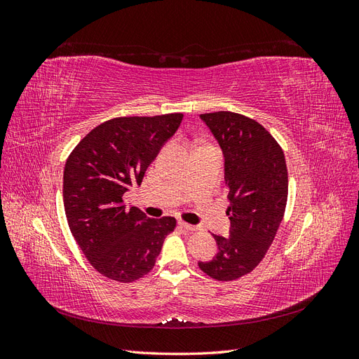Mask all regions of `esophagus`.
<instances>
[{
	"label": "esophagus",
	"mask_w": 359,
	"mask_h": 359,
	"mask_svg": "<svg viewBox=\"0 0 359 359\" xmlns=\"http://www.w3.org/2000/svg\"><path fill=\"white\" fill-rule=\"evenodd\" d=\"M178 224H180V227L181 229H184V231H187V232H191V231H196L198 227L196 226H193V224H189V223H186V222H178Z\"/></svg>",
	"instance_id": "34e87169"
}]
</instances>
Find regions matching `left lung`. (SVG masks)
<instances>
[{"label":"left lung","mask_w":359,"mask_h":359,"mask_svg":"<svg viewBox=\"0 0 359 359\" xmlns=\"http://www.w3.org/2000/svg\"><path fill=\"white\" fill-rule=\"evenodd\" d=\"M201 118L224 156L231 235H214L219 253L199 268L211 278L231 281L252 273L274 241L287 202L286 160L277 140L252 118L229 111Z\"/></svg>","instance_id":"obj_1"}]
</instances>
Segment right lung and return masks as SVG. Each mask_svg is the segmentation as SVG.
<instances>
[{"label": "right lung", "mask_w": 359, "mask_h": 359, "mask_svg": "<svg viewBox=\"0 0 359 359\" xmlns=\"http://www.w3.org/2000/svg\"><path fill=\"white\" fill-rule=\"evenodd\" d=\"M182 114L119 116L97 126L76 145L64 168L62 198L72 235L85 257L111 280L130 283L156 265L173 217L149 219L123 203L144 180Z\"/></svg>", "instance_id": "right-lung-1"}]
</instances>
